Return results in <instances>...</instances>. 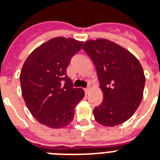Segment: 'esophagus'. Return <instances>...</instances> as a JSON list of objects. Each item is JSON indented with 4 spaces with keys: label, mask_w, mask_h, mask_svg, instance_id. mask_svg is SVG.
<instances>
[{
    "label": "esophagus",
    "mask_w": 160,
    "mask_h": 160,
    "mask_svg": "<svg viewBox=\"0 0 160 160\" xmlns=\"http://www.w3.org/2000/svg\"><path fill=\"white\" fill-rule=\"evenodd\" d=\"M90 89H91V87H90V86H88V87H86V89H85V92H86V95H87V94H88V93H89Z\"/></svg>",
    "instance_id": "esophagus-1"
}]
</instances>
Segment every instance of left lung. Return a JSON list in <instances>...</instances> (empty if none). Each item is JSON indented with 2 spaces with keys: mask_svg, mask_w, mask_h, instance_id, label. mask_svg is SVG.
<instances>
[{
  "mask_svg": "<svg viewBox=\"0 0 160 160\" xmlns=\"http://www.w3.org/2000/svg\"><path fill=\"white\" fill-rule=\"evenodd\" d=\"M97 68L103 100L93 109L95 119L105 126L125 122L142 99L145 76L139 61L112 41L98 39L84 44Z\"/></svg>",
  "mask_w": 160,
  "mask_h": 160,
  "instance_id": "obj_1",
  "label": "left lung"
}]
</instances>
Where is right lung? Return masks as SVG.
I'll return each mask as SVG.
<instances>
[{
	"mask_svg": "<svg viewBox=\"0 0 160 160\" xmlns=\"http://www.w3.org/2000/svg\"><path fill=\"white\" fill-rule=\"evenodd\" d=\"M82 45L70 38H53L32 52L23 63L22 95L29 112L42 125L62 128L74 119V108L85 92L74 88L67 68Z\"/></svg>",
	"mask_w": 160,
	"mask_h": 160,
	"instance_id": "right-lung-1",
	"label": "right lung"
}]
</instances>
